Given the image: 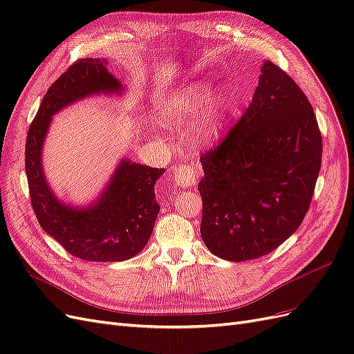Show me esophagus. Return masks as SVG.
Wrapping results in <instances>:
<instances>
[{
	"label": "esophagus",
	"instance_id": "1",
	"mask_svg": "<svg viewBox=\"0 0 354 354\" xmlns=\"http://www.w3.org/2000/svg\"><path fill=\"white\" fill-rule=\"evenodd\" d=\"M196 178H198V171L194 165L190 164H181L178 165L174 173H173V180L174 183L178 187H190L194 183H196Z\"/></svg>",
	"mask_w": 354,
	"mask_h": 354
}]
</instances>
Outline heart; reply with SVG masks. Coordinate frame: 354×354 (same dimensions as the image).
Here are the masks:
<instances>
[{"label":"heart","mask_w":354,"mask_h":354,"mask_svg":"<svg viewBox=\"0 0 354 354\" xmlns=\"http://www.w3.org/2000/svg\"><path fill=\"white\" fill-rule=\"evenodd\" d=\"M230 111V95L224 90L209 93V85L194 81L171 93L162 103L164 120L171 125L189 121L190 133L199 143H214L223 134Z\"/></svg>","instance_id":"obj_1"}]
</instances>
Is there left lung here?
Returning a JSON list of instances; mask_svg holds the SVG:
<instances>
[{"mask_svg": "<svg viewBox=\"0 0 354 354\" xmlns=\"http://www.w3.org/2000/svg\"><path fill=\"white\" fill-rule=\"evenodd\" d=\"M322 162V136L306 94L264 60L252 102L221 145L203 153L201 236L223 260L272 252L299 227Z\"/></svg>", "mask_w": 354, "mask_h": 354, "instance_id": "obj_1", "label": "left lung"}]
</instances>
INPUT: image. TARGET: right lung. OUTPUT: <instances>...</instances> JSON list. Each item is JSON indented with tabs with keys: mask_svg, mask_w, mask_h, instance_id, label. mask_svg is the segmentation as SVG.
Returning <instances> with one entry per match:
<instances>
[{
	"mask_svg": "<svg viewBox=\"0 0 354 354\" xmlns=\"http://www.w3.org/2000/svg\"><path fill=\"white\" fill-rule=\"evenodd\" d=\"M125 93L104 59H82L48 88L28 131L25 168L32 208L44 232L85 261H125L142 252L160 209L155 185L165 169L124 156L97 198L77 205L59 198L50 186L42 151L53 116L60 111L94 95L121 97Z\"/></svg>",
	"mask_w": 354,
	"mask_h": 354,
	"instance_id": "add662e5",
	"label": "right lung"
}]
</instances>
